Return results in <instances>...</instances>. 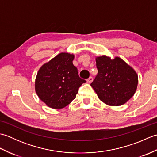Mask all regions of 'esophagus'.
I'll return each mask as SVG.
<instances>
[{"label": "esophagus", "instance_id": "esophagus-1", "mask_svg": "<svg viewBox=\"0 0 157 157\" xmlns=\"http://www.w3.org/2000/svg\"><path fill=\"white\" fill-rule=\"evenodd\" d=\"M93 81V78L92 77H90V78L87 79V82L89 83V84H90V83H92V82Z\"/></svg>", "mask_w": 157, "mask_h": 157}]
</instances>
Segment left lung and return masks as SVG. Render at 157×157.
I'll return each mask as SVG.
<instances>
[{
    "label": "left lung",
    "instance_id": "obj_1",
    "mask_svg": "<svg viewBox=\"0 0 157 157\" xmlns=\"http://www.w3.org/2000/svg\"><path fill=\"white\" fill-rule=\"evenodd\" d=\"M98 75L90 86L105 104L124 105L134 95L138 77L135 70L119 56H96Z\"/></svg>",
    "mask_w": 157,
    "mask_h": 157
}]
</instances>
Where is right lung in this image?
Returning a JSON list of instances; mask_svg holds the SVG:
<instances>
[{
  "instance_id": "1",
  "label": "right lung",
  "mask_w": 157,
  "mask_h": 157,
  "mask_svg": "<svg viewBox=\"0 0 157 157\" xmlns=\"http://www.w3.org/2000/svg\"><path fill=\"white\" fill-rule=\"evenodd\" d=\"M75 56L61 52L39 69L35 79V91L48 107L61 109L76 97L84 79L79 77L73 65Z\"/></svg>"
}]
</instances>
